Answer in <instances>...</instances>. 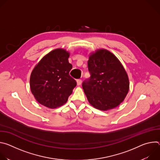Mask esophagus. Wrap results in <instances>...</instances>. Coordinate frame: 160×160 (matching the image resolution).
Segmentation results:
<instances>
[{"instance_id": "1", "label": "esophagus", "mask_w": 160, "mask_h": 160, "mask_svg": "<svg viewBox=\"0 0 160 160\" xmlns=\"http://www.w3.org/2000/svg\"><path fill=\"white\" fill-rule=\"evenodd\" d=\"M77 83L78 85H80L82 84V80L81 79H78L77 80Z\"/></svg>"}]
</instances>
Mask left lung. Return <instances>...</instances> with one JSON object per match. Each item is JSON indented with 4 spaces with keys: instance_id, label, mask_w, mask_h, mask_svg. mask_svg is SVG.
Segmentation results:
<instances>
[{
    "instance_id": "obj_1",
    "label": "left lung",
    "mask_w": 160,
    "mask_h": 160,
    "mask_svg": "<svg viewBox=\"0 0 160 160\" xmlns=\"http://www.w3.org/2000/svg\"><path fill=\"white\" fill-rule=\"evenodd\" d=\"M90 74L82 87L89 103L106 111L118 106L128 94L129 80L123 66L109 51L100 49L91 54L88 61Z\"/></svg>"
}]
</instances>
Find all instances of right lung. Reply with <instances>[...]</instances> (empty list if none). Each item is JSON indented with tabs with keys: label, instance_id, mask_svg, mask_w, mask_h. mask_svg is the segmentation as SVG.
Instances as JSON below:
<instances>
[{
	"label": "right lung",
	"instance_id": "right-lung-1",
	"mask_svg": "<svg viewBox=\"0 0 160 160\" xmlns=\"http://www.w3.org/2000/svg\"><path fill=\"white\" fill-rule=\"evenodd\" d=\"M70 53L57 49L45 55L35 66L30 76V88L36 100L49 108L65 104L77 85L70 75L72 65Z\"/></svg>",
	"mask_w": 160,
	"mask_h": 160
}]
</instances>
